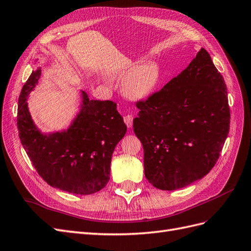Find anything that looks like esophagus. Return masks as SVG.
I'll return each instance as SVG.
<instances>
[{
    "label": "esophagus",
    "mask_w": 251,
    "mask_h": 251,
    "mask_svg": "<svg viewBox=\"0 0 251 251\" xmlns=\"http://www.w3.org/2000/svg\"><path fill=\"white\" fill-rule=\"evenodd\" d=\"M124 120H125V123H126V126L128 128L132 127V126H133V116L132 115H130V114H128V115L125 116Z\"/></svg>",
    "instance_id": "1"
}]
</instances>
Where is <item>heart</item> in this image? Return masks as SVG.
I'll return each mask as SVG.
<instances>
[{
	"label": "heart",
	"instance_id": "obj_1",
	"mask_svg": "<svg viewBox=\"0 0 251 251\" xmlns=\"http://www.w3.org/2000/svg\"><path fill=\"white\" fill-rule=\"evenodd\" d=\"M115 78L126 81V93L133 100L149 97L160 79V69L155 62H136L115 74Z\"/></svg>",
	"mask_w": 251,
	"mask_h": 251
}]
</instances>
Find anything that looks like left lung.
I'll return each mask as SVG.
<instances>
[{
	"instance_id": "obj_1",
	"label": "left lung",
	"mask_w": 251,
	"mask_h": 251,
	"mask_svg": "<svg viewBox=\"0 0 251 251\" xmlns=\"http://www.w3.org/2000/svg\"><path fill=\"white\" fill-rule=\"evenodd\" d=\"M137 108L133 127L153 186L175 191L214 168L229 132L230 112L224 78L204 48Z\"/></svg>"
}]
</instances>
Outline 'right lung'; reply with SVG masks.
Listing matches in <instances>:
<instances>
[{
	"label": "right lung",
	"instance_id": "right-lung-1",
	"mask_svg": "<svg viewBox=\"0 0 251 251\" xmlns=\"http://www.w3.org/2000/svg\"><path fill=\"white\" fill-rule=\"evenodd\" d=\"M41 74V68L32 71L19 97L17 125L23 147L50 186L76 195L100 192L110 180L114 149L126 133L124 118L114 101L89 100L81 91L79 112L70 126L60 132L42 133L27 103Z\"/></svg>",
	"mask_w": 251,
	"mask_h": 251
}]
</instances>
